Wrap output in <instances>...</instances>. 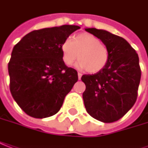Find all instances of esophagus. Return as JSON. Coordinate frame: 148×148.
I'll return each instance as SVG.
<instances>
[{"instance_id":"34e87169","label":"esophagus","mask_w":148,"mask_h":148,"mask_svg":"<svg viewBox=\"0 0 148 148\" xmlns=\"http://www.w3.org/2000/svg\"><path fill=\"white\" fill-rule=\"evenodd\" d=\"M81 76H82V74H81L80 72H78V79H79V80H80Z\"/></svg>"}]
</instances>
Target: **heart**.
Returning a JSON list of instances; mask_svg holds the SVG:
<instances>
[{"label": "heart", "mask_w": 148, "mask_h": 148, "mask_svg": "<svg viewBox=\"0 0 148 148\" xmlns=\"http://www.w3.org/2000/svg\"><path fill=\"white\" fill-rule=\"evenodd\" d=\"M63 61L71 66L77 58L80 60L77 66L85 68L90 73L102 70L108 64L110 55L107 47L95 36L82 33L76 35L71 40L67 39L61 45Z\"/></svg>", "instance_id": "heart-1"}]
</instances>
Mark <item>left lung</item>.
I'll list each match as a JSON object with an SVG mask.
<instances>
[{"instance_id": "8db88e82", "label": "left lung", "mask_w": 148, "mask_h": 148, "mask_svg": "<svg viewBox=\"0 0 148 148\" xmlns=\"http://www.w3.org/2000/svg\"><path fill=\"white\" fill-rule=\"evenodd\" d=\"M85 30L101 40L110 58L102 70L81 77L86 86L84 106L93 119L114 123L123 118L137 99L141 79L138 54L123 38L96 28Z\"/></svg>"}]
</instances>
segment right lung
<instances>
[{
    "label": "right lung",
    "mask_w": 148,
    "mask_h": 148,
    "mask_svg": "<svg viewBox=\"0 0 148 148\" xmlns=\"http://www.w3.org/2000/svg\"><path fill=\"white\" fill-rule=\"evenodd\" d=\"M80 28L64 25L34 30L14 47L8 64L10 89L26 114L44 119L60 110L78 80L76 70L63 61L61 45Z\"/></svg>",
    "instance_id": "add662e5"
}]
</instances>
